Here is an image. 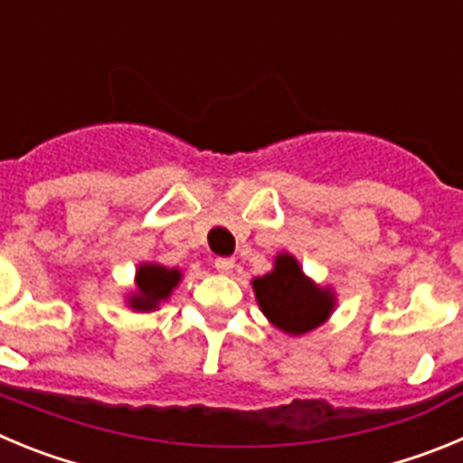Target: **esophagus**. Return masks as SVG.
<instances>
[{
    "label": "esophagus",
    "instance_id": "34e87169",
    "mask_svg": "<svg viewBox=\"0 0 463 463\" xmlns=\"http://www.w3.org/2000/svg\"><path fill=\"white\" fill-rule=\"evenodd\" d=\"M215 269H218L220 273H232L234 271V260H232V257H218V260H215Z\"/></svg>",
    "mask_w": 463,
    "mask_h": 463
}]
</instances>
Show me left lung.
Here are the masks:
<instances>
[{"mask_svg":"<svg viewBox=\"0 0 463 463\" xmlns=\"http://www.w3.org/2000/svg\"><path fill=\"white\" fill-rule=\"evenodd\" d=\"M252 288L264 315L288 334H306L320 326L334 308V297L315 288L289 255L278 257L276 269L255 278Z\"/></svg>","mask_w":463,"mask_h":463,"instance_id":"left-lung-1","label":"left lung"}]
</instances>
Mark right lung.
I'll use <instances>...</instances> for the list:
<instances>
[{
  "mask_svg": "<svg viewBox=\"0 0 463 463\" xmlns=\"http://www.w3.org/2000/svg\"><path fill=\"white\" fill-rule=\"evenodd\" d=\"M181 280L178 269L157 267V264H143L137 271L138 294L132 298V306L137 310H153L157 308L159 301H165L171 289Z\"/></svg>",
  "mask_w": 463,
  "mask_h": 463,
  "instance_id": "add662e5",
  "label": "right lung"
}]
</instances>
